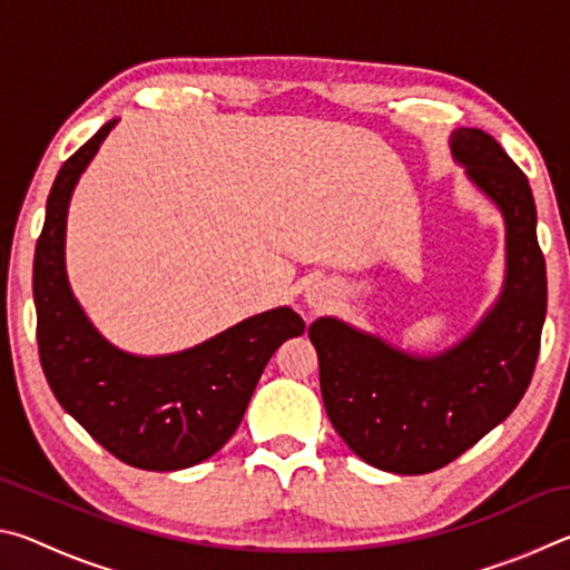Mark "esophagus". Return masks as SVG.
Returning <instances> with one entry per match:
<instances>
[{
    "label": "esophagus",
    "mask_w": 570,
    "mask_h": 570,
    "mask_svg": "<svg viewBox=\"0 0 570 570\" xmlns=\"http://www.w3.org/2000/svg\"><path fill=\"white\" fill-rule=\"evenodd\" d=\"M306 302H308V304H312L314 308H320V306H324V304H322V296H320V294H306Z\"/></svg>",
    "instance_id": "obj_1"
}]
</instances>
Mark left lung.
<instances>
[{"instance_id":"8db88e82","label":"left lung","mask_w":570,"mask_h":570,"mask_svg":"<svg viewBox=\"0 0 570 570\" xmlns=\"http://www.w3.org/2000/svg\"><path fill=\"white\" fill-rule=\"evenodd\" d=\"M450 148L505 218V284L465 340L420 356L334 316L308 326L334 430L370 465L424 475L445 468L518 407L546 322V258L525 173L493 135L458 128Z\"/></svg>"}]
</instances>
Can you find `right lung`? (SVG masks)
Masks as SVG:
<instances>
[{
  "instance_id": "1",
  "label": "right lung",
  "mask_w": 570,
  "mask_h": 570,
  "mask_svg": "<svg viewBox=\"0 0 570 570\" xmlns=\"http://www.w3.org/2000/svg\"><path fill=\"white\" fill-rule=\"evenodd\" d=\"M115 122L65 160L47 198L32 276L40 362L65 412L115 458L140 470H183L226 445L264 366L304 332V320L288 306L268 308L163 356L128 354L95 330L67 284L65 228L77 180Z\"/></svg>"
}]
</instances>
